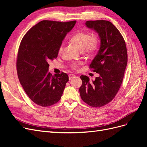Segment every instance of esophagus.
<instances>
[{
    "instance_id": "34e87169",
    "label": "esophagus",
    "mask_w": 147,
    "mask_h": 147,
    "mask_svg": "<svg viewBox=\"0 0 147 147\" xmlns=\"http://www.w3.org/2000/svg\"><path fill=\"white\" fill-rule=\"evenodd\" d=\"M75 76V75H74V74H70L69 75V80H71L72 78H74Z\"/></svg>"
}]
</instances>
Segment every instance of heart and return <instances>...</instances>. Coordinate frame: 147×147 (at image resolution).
<instances>
[{
  "mask_svg": "<svg viewBox=\"0 0 147 147\" xmlns=\"http://www.w3.org/2000/svg\"><path fill=\"white\" fill-rule=\"evenodd\" d=\"M70 42L75 46H77L81 51L88 53H94L99 46L98 37L95 35L91 36V34L84 31H80L77 32L71 38ZM63 51V46H61L59 52ZM81 63H74L71 65L72 68L77 69L79 64Z\"/></svg>",
  "mask_w": 147,
  "mask_h": 147,
  "instance_id": "1",
  "label": "heart"
}]
</instances>
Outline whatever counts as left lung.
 Here are the masks:
<instances>
[{"label": "left lung", "mask_w": 147, "mask_h": 147, "mask_svg": "<svg viewBox=\"0 0 147 147\" xmlns=\"http://www.w3.org/2000/svg\"><path fill=\"white\" fill-rule=\"evenodd\" d=\"M87 28L98 34L99 50L90 64L93 72L99 74L95 80L81 75L79 89L82 99L91 107H100L112 101L122 83L127 63L124 40L118 29L109 21H87Z\"/></svg>", "instance_id": "obj_1"}]
</instances>
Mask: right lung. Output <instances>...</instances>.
<instances>
[{
	"label": "right lung",
	"mask_w": 147,
	"mask_h": 147,
	"mask_svg": "<svg viewBox=\"0 0 147 147\" xmlns=\"http://www.w3.org/2000/svg\"><path fill=\"white\" fill-rule=\"evenodd\" d=\"M75 23L76 21L43 20L22 39L16 62L18 76L35 104L48 107L60 100L69 77L64 72L52 75L48 72V62L57 57L62 42Z\"/></svg>",
	"instance_id": "1"
}]
</instances>
